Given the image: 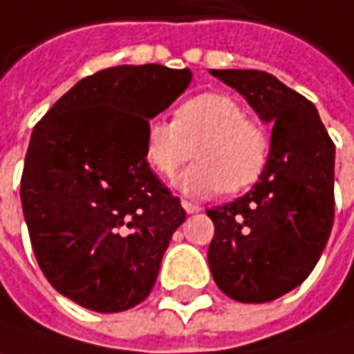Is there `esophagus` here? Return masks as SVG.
Instances as JSON below:
<instances>
[{
	"label": "esophagus",
	"instance_id": "esophagus-1",
	"mask_svg": "<svg viewBox=\"0 0 354 354\" xmlns=\"http://www.w3.org/2000/svg\"><path fill=\"white\" fill-rule=\"evenodd\" d=\"M182 207L186 209V214H198V212H202V207L196 206L192 202H186V200H182Z\"/></svg>",
	"mask_w": 354,
	"mask_h": 354
}]
</instances>
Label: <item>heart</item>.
<instances>
[{"instance_id": "1", "label": "heart", "mask_w": 354, "mask_h": 354, "mask_svg": "<svg viewBox=\"0 0 354 354\" xmlns=\"http://www.w3.org/2000/svg\"><path fill=\"white\" fill-rule=\"evenodd\" d=\"M192 148L196 162L176 178V186L194 198H209L259 180L268 166L269 136L248 120L238 100L206 93L182 102L174 120L152 118L145 132L147 160L162 178L174 176Z\"/></svg>"}]
</instances>
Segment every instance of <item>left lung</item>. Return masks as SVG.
I'll list each match as a JSON object with an SVG mask.
<instances>
[{
	"mask_svg": "<svg viewBox=\"0 0 354 354\" xmlns=\"http://www.w3.org/2000/svg\"><path fill=\"white\" fill-rule=\"evenodd\" d=\"M273 124L268 166L241 198L207 209L216 234L207 263L241 303H268L313 271L335 220V145L315 104L263 71L212 69Z\"/></svg>",
	"mask_w": 354,
	"mask_h": 354,
	"instance_id": "obj_1",
	"label": "left lung"
}]
</instances>
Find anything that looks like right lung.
Masks as SVG:
<instances>
[{
  "mask_svg": "<svg viewBox=\"0 0 354 354\" xmlns=\"http://www.w3.org/2000/svg\"><path fill=\"white\" fill-rule=\"evenodd\" d=\"M190 69L118 65L85 77L35 124L21 206L47 281L97 313L150 295L162 255L186 220L150 170L145 132L188 88Z\"/></svg>",
  "mask_w": 354,
  "mask_h": 354,
  "instance_id": "right-lung-1",
  "label": "right lung"
}]
</instances>
